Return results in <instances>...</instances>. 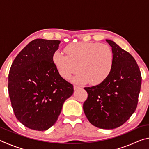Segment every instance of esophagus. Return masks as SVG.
I'll list each match as a JSON object with an SVG mask.
<instances>
[{"label":"esophagus","mask_w":149,"mask_h":149,"mask_svg":"<svg viewBox=\"0 0 149 149\" xmlns=\"http://www.w3.org/2000/svg\"><path fill=\"white\" fill-rule=\"evenodd\" d=\"M79 89H80V87H78V86H76V85H74V89L75 91H77V90Z\"/></svg>","instance_id":"esophagus-1"}]
</instances>
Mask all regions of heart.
<instances>
[{
	"mask_svg": "<svg viewBox=\"0 0 149 149\" xmlns=\"http://www.w3.org/2000/svg\"><path fill=\"white\" fill-rule=\"evenodd\" d=\"M67 55L56 51L52 62L60 76L69 79L78 70H81L72 79L78 84L99 85L107 79L112 71L114 56L111 48L100 42H79L65 49Z\"/></svg>",
	"mask_w": 149,
	"mask_h": 149,
	"instance_id": "obj_1",
	"label": "heart"
}]
</instances>
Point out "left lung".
<instances>
[{
	"label": "left lung",
	"mask_w": 149,
	"mask_h": 149,
	"mask_svg": "<svg viewBox=\"0 0 149 149\" xmlns=\"http://www.w3.org/2000/svg\"><path fill=\"white\" fill-rule=\"evenodd\" d=\"M106 41L114 56L112 71L102 84L84 88L88 98L83 108L91 124L112 130L123 124L134 113L142 78L134 58L114 41Z\"/></svg>",
	"instance_id": "obj_1"
}]
</instances>
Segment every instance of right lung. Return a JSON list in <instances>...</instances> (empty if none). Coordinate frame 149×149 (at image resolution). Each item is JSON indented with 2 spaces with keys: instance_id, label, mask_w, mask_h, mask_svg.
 <instances>
[{
  "instance_id": "right-lung-1",
  "label": "right lung",
  "mask_w": 149,
  "mask_h": 149,
  "mask_svg": "<svg viewBox=\"0 0 149 149\" xmlns=\"http://www.w3.org/2000/svg\"><path fill=\"white\" fill-rule=\"evenodd\" d=\"M60 41L35 39L21 50L8 75V93L14 114L29 129L45 131L56 122L72 84L60 76L52 62Z\"/></svg>"
}]
</instances>
